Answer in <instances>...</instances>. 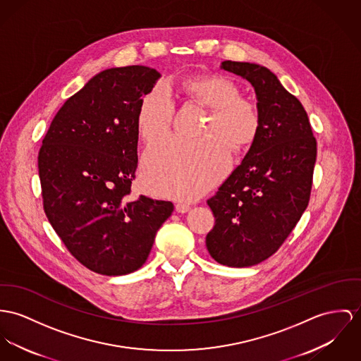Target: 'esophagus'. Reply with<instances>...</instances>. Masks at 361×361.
Segmentation results:
<instances>
[{
	"mask_svg": "<svg viewBox=\"0 0 361 361\" xmlns=\"http://www.w3.org/2000/svg\"><path fill=\"white\" fill-rule=\"evenodd\" d=\"M190 209H191V206L185 204V203H177L176 204V212L177 213H187V212H190Z\"/></svg>",
	"mask_w": 361,
	"mask_h": 361,
	"instance_id": "34e87169",
	"label": "esophagus"
}]
</instances>
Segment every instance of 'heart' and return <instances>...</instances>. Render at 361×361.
Instances as JSON below:
<instances>
[{
	"mask_svg": "<svg viewBox=\"0 0 361 361\" xmlns=\"http://www.w3.org/2000/svg\"><path fill=\"white\" fill-rule=\"evenodd\" d=\"M183 92L209 116L196 141L170 139L151 148L142 161V183L152 194L194 199L219 183L229 167L231 154H243L259 132V112L240 97L238 85L221 74H199L181 82ZM174 104L162 85L140 102L136 125L147 144L165 139L173 122Z\"/></svg>",
	"mask_w": 361,
	"mask_h": 361,
	"instance_id": "b5f03b06",
	"label": "heart"
}]
</instances>
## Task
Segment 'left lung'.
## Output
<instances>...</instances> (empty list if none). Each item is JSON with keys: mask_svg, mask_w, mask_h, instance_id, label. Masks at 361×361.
<instances>
[{"mask_svg": "<svg viewBox=\"0 0 361 361\" xmlns=\"http://www.w3.org/2000/svg\"><path fill=\"white\" fill-rule=\"evenodd\" d=\"M249 81L257 97L259 132L240 165L207 200L216 224L206 236L222 265L245 268L278 251L309 203L317 142L301 102L267 67L221 63Z\"/></svg>", "mask_w": 361, "mask_h": 361, "instance_id": "left-lung-1", "label": "left lung"}]
</instances>
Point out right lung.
<instances>
[{
	"mask_svg": "<svg viewBox=\"0 0 361 361\" xmlns=\"http://www.w3.org/2000/svg\"><path fill=\"white\" fill-rule=\"evenodd\" d=\"M159 77L147 66L96 74L57 111L38 154L48 220L68 251L100 275L141 268L174 209L142 195L129 200L140 102Z\"/></svg>",
	"mask_w": 361,
	"mask_h": 361,
	"instance_id": "1",
	"label": "right lung"
}]
</instances>
